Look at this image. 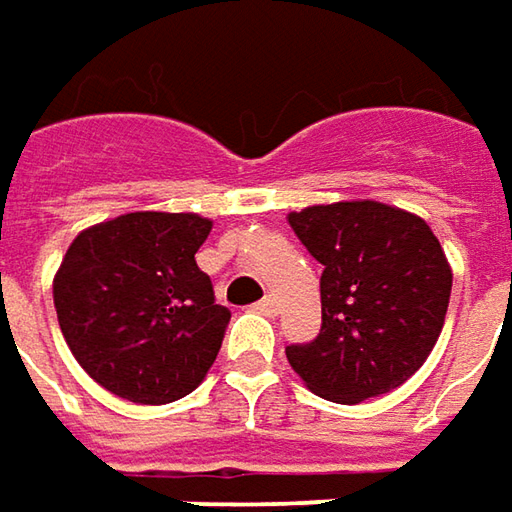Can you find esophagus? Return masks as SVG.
<instances>
[{"label":"esophagus","instance_id":"esophagus-1","mask_svg":"<svg viewBox=\"0 0 512 512\" xmlns=\"http://www.w3.org/2000/svg\"><path fill=\"white\" fill-rule=\"evenodd\" d=\"M256 310H259V313H265V316H276V313H279V302H276L273 296H265V299L256 305Z\"/></svg>","mask_w":512,"mask_h":512}]
</instances>
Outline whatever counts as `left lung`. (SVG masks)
Masks as SVG:
<instances>
[{
    "label": "left lung",
    "mask_w": 512,
    "mask_h": 512,
    "mask_svg": "<svg viewBox=\"0 0 512 512\" xmlns=\"http://www.w3.org/2000/svg\"><path fill=\"white\" fill-rule=\"evenodd\" d=\"M322 262V333L290 344L287 362L307 390L359 404L404 384L439 342L453 270L422 216L350 199L287 213Z\"/></svg>",
    "instance_id": "obj_1"
}]
</instances>
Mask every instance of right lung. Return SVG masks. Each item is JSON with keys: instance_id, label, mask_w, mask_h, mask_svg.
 Instances as JSON below:
<instances>
[{"instance_id": "1", "label": "right lung", "mask_w": 512, "mask_h": 512, "mask_svg": "<svg viewBox=\"0 0 512 512\" xmlns=\"http://www.w3.org/2000/svg\"><path fill=\"white\" fill-rule=\"evenodd\" d=\"M213 222L136 210L85 227L53 276V307L73 359L136 404H168L205 382L230 310L213 302L196 250Z\"/></svg>"}]
</instances>
